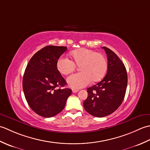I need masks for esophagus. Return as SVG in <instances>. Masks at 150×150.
I'll return each mask as SVG.
<instances>
[{"label":"esophagus","mask_w":150,"mask_h":150,"mask_svg":"<svg viewBox=\"0 0 150 150\" xmlns=\"http://www.w3.org/2000/svg\"><path fill=\"white\" fill-rule=\"evenodd\" d=\"M79 90H78V89H75V88H73V90H72V92L73 93H77V92H78Z\"/></svg>","instance_id":"esophagus-1"}]
</instances>
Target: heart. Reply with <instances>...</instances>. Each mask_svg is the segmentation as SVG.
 <instances>
[{
	"label": "heart",
	"instance_id": "1",
	"mask_svg": "<svg viewBox=\"0 0 150 150\" xmlns=\"http://www.w3.org/2000/svg\"><path fill=\"white\" fill-rule=\"evenodd\" d=\"M72 60L60 57L57 61V70L64 75H68L79 66L81 72L73 75L68 79V83L71 88H83L90 83L91 81L97 82L106 75L108 69L107 59L104 55L95 51L80 48L70 53Z\"/></svg>",
	"mask_w": 150,
	"mask_h": 150
}]
</instances>
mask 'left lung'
I'll list each match as a JSON object with an SVG mask.
<instances>
[{"mask_svg": "<svg viewBox=\"0 0 150 150\" xmlns=\"http://www.w3.org/2000/svg\"><path fill=\"white\" fill-rule=\"evenodd\" d=\"M108 57V71L100 82L88 88V96L83 105L91 115L103 117L113 113L125 96L128 75L125 66L113 51L103 47Z\"/></svg>", "mask_w": 150, "mask_h": 150, "instance_id": "1", "label": "left lung"}]
</instances>
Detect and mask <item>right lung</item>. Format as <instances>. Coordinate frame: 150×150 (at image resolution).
Masks as SVG:
<instances>
[{"label": "right lung", "mask_w": 150, "mask_h": 150, "mask_svg": "<svg viewBox=\"0 0 150 150\" xmlns=\"http://www.w3.org/2000/svg\"><path fill=\"white\" fill-rule=\"evenodd\" d=\"M66 50L64 46L44 47L31 57L25 69L22 80L25 98L31 110L42 117L59 113L71 94V89L60 88L66 82L57 68V60Z\"/></svg>", "instance_id": "obj_1"}]
</instances>
